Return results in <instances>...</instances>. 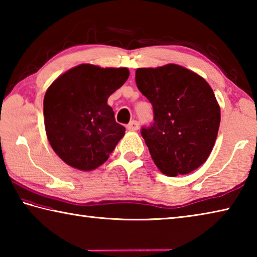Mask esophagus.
I'll list each match as a JSON object with an SVG mask.
<instances>
[{
    "label": "esophagus",
    "mask_w": 257,
    "mask_h": 257,
    "mask_svg": "<svg viewBox=\"0 0 257 257\" xmlns=\"http://www.w3.org/2000/svg\"><path fill=\"white\" fill-rule=\"evenodd\" d=\"M138 127H139V123H138V121H136V120L130 121V122L127 124V129L130 130V132H136Z\"/></svg>",
    "instance_id": "obj_1"
}]
</instances>
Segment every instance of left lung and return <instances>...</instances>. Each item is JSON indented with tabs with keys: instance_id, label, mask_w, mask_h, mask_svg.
Segmentation results:
<instances>
[{
	"instance_id": "8db88e82",
	"label": "left lung",
	"mask_w": 257,
	"mask_h": 257,
	"mask_svg": "<svg viewBox=\"0 0 257 257\" xmlns=\"http://www.w3.org/2000/svg\"><path fill=\"white\" fill-rule=\"evenodd\" d=\"M136 84L153 106L141 134L156 167L176 177L196 170L214 146L220 106L210 85L178 64L136 70Z\"/></svg>"
}]
</instances>
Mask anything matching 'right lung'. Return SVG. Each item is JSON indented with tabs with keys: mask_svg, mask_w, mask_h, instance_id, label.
Here are the masks:
<instances>
[{
	"mask_svg": "<svg viewBox=\"0 0 257 257\" xmlns=\"http://www.w3.org/2000/svg\"><path fill=\"white\" fill-rule=\"evenodd\" d=\"M129 77L127 68L80 64L60 76L44 97V121L52 149L67 164L90 171L108 159L125 128L107 98Z\"/></svg>",
	"mask_w": 257,
	"mask_h": 257,
	"instance_id": "obj_1",
	"label": "right lung"
}]
</instances>
